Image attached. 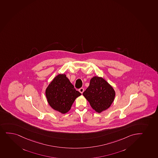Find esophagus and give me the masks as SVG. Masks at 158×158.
<instances>
[{
  "instance_id": "esophagus-1",
  "label": "esophagus",
  "mask_w": 158,
  "mask_h": 158,
  "mask_svg": "<svg viewBox=\"0 0 158 158\" xmlns=\"http://www.w3.org/2000/svg\"><path fill=\"white\" fill-rule=\"evenodd\" d=\"M79 91L81 94H82L83 91H84V89H83V88H81L79 89Z\"/></svg>"
}]
</instances>
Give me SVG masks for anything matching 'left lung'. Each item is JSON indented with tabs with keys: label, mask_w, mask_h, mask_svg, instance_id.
<instances>
[{
	"label": "left lung",
	"mask_w": 158,
	"mask_h": 158,
	"mask_svg": "<svg viewBox=\"0 0 158 158\" xmlns=\"http://www.w3.org/2000/svg\"><path fill=\"white\" fill-rule=\"evenodd\" d=\"M115 95L113 87L103 78L98 76L91 79L89 87L83 93L92 108L99 114L111 106Z\"/></svg>",
	"instance_id": "obj_1"
}]
</instances>
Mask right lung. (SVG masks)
Listing matches in <instances>:
<instances>
[{
    "instance_id": "1",
    "label": "right lung",
    "mask_w": 158,
    "mask_h": 158,
    "mask_svg": "<svg viewBox=\"0 0 158 158\" xmlns=\"http://www.w3.org/2000/svg\"><path fill=\"white\" fill-rule=\"evenodd\" d=\"M45 94L50 106L62 114L67 113L77 98L81 95L64 73L53 78L47 87Z\"/></svg>"
}]
</instances>
